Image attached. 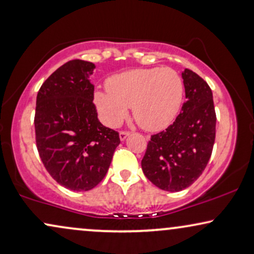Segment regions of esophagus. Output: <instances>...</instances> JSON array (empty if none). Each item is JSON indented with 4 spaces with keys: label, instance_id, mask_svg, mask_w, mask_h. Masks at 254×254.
Listing matches in <instances>:
<instances>
[{
    "label": "esophagus",
    "instance_id": "34e87169",
    "mask_svg": "<svg viewBox=\"0 0 254 254\" xmlns=\"http://www.w3.org/2000/svg\"><path fill=\"white\" fill-rule=\"evenodd\" d=\"M129 135H130L129 131H121V132H119V138H121V141H124V139Z\"/></svg>",
    "mask_w": 254,
    "mask_h": 254
}]
</instances>
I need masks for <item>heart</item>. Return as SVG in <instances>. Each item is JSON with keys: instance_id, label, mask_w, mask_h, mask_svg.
<instances>
[{"instance_id": "b5f03b06", "label": "heart", "mask_w": 254, "mask_h": 254, "mask_svg": "<svg viewBox=\"0 0 254 254\" xmlns=\"http://www.w3.org/2000/svg\"><path fill=\"white\" fill-rule=\"evenodd\" d=\"M107 92L94 93L101 119L118 127L132 107V116L142 129L164 130L177 118L182 107L184 83L172 68L131 69L111 76Z\"/></svg>"}]
</instances>
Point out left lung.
<instances>
[{"label":"left lung","instance_id":"1","mask_svg":"<svg viewBox=\"0 0 254 254\" xmlns=\"http://www.w3.org/2000/svg\"><path fill=\"white\" fill-rule=\"evenodd\" d=\"M182 76L188 100L173 124L151 136L141 162L144 176L170 192L182 191L199 178L211 156L216 133L209 84L190 69Z\"/></svg>","mask_w":254,"mask_h":254}]
</instances>
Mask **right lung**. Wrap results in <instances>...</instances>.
Here are the masks:
<instances>
[{
	"label": "right lung",
	"instance_id": "1",
	"mask_svg": "<svg viewBox=\"0 0 254 254\" xmlns=\"http://www.w3.org/2000/svg\"><path fill=\"white\" fill-rule=\"evenodd\" d=\"M95 65L72 60L46 78L37 95L36 142L46 171L71 191L98 185L121 143L117 131L99 122L93 104Z\"/></svg>",
	"mask_w": 254,
	"mask_h": 254
}]
</instances>
